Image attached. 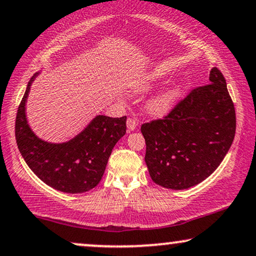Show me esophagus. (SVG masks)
I'll return each mask as SVG.
<instances>
[{"label": "esophagus", "instance_id": "34e87169", "mask_svg": "<svg viewBox=\"0 0 256 256\" xmlns=\"http://www.w3.org/2000/svg\"><path fill=\"white\" fill-rule=\"evenodd\" d=\"M136 126H138V121H136L135 118H129L128 120H127V128H128V130H129V132L135 130Z\"/></svg>", "mask_w": 256, "mask_h": 256}]
</instances>
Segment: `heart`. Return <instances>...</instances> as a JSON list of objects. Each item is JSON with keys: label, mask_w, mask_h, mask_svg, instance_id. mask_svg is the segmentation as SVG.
Segmentation results:
<instances>
[{"label": "heart", "mask_w": 256, "mask_h": 256, "mask_svg": "<svg viewBox=\"0 0 256 256\" xmlns=\"http://www.w3.org/2000/svg\"><path fill=\"white\" fill-rule=\"evenodd\" d=\"M158 81H160V78L158 75H142L140 78H136L129 82L128 92L134 95L146 94V92H152L156 87ZM178 95V90L176 88H168L158 92L148 100L147 104H146V110L149 115L155 116V118L164 116L172 110Z\"/></svg>", "instance_id": "1"}]
</instances>
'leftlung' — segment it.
Segmentation results:
<instances>
[{
	"label": "left lung",
	"instance_id": "1",
	"mask_svg": "<svg viewBox=\"0 0 256 256\" xmlns=\"http://www.w3.org/2000/svg\"><path fill=\"white\" fill-rule=\"evenodd\" d=\"M164 120L142 124L152 180L174 190L188 189L215 172L233 144L235 109L218 68Z\"/></svg>",
	"mask_w": 256,
	"mask_h": 256
}]
</instances>
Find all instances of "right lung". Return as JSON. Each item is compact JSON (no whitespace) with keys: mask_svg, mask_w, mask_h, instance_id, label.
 Listing matches in <instances>:
<instances>
[{"mask_svg":"<svg viewBox=\"0 0 256 256\" xmlns=\"http://www.w3.org/2000/svg\"><path fill=\"white\" fill-rule=\"evenodd\" d=\"M40 72H36L28 82L16 115L18 150L28 167L49 187L69 194L90 190L101 181L112 148L126 134L127 116L96 115L70 140H43L32 129L26 112L32 84Z\"/></svg>","mask_w":256,"mask_h":256,"instance_id":"1","label":"right lung"}]
</instances>
